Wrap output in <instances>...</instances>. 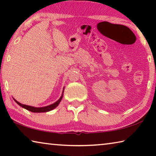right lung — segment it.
Masks as SVG:
<instances>
[{"label":"right lung","mask_w":156,"mask_h":156,"mask_svg":"<svg viewBox=\"0 0 156 156\" xmlns=\"http://www.w3.org/2000/svg\"><path fill=\"white\" fill-rule=\"evenodd\" d=\"M63 92H64V91H62V96L60 98V99L58 100L57 102H55V103L52 104L51 105H49V106H47V107H31V106H28V105H23L20 103V102H18V101H16V100H14L16 102L18 105H20V107H22L23 108H25V109H26L28 111H30V112H34V113H41V112H49V111H51L52 109H54L56 108L58 105H59L60 102L61 101V100L62 98V96H63Z\"/></svg>","instance_id":"right-lung-1"}]
</instances>
